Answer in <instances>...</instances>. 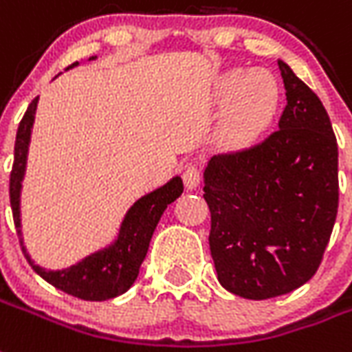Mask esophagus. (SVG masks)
Segmentation results:
<instances>
[{
  "mask_svg": "<svg viewBox=\"0 0 352 352\" xmlns=\"http://www.w3.org/2000/svg\"><path fill=\"white\" fill-rule=\"evenodd\" d=\"M184 184L187 190H195L200 184V168L196 163H189L184 170Z\"/></svg>",
  "mask_w": 352,
  "mask_h": 352,
  "instance_id": "esophagus-1",
  "label": "esophagus"
}]
</instances>
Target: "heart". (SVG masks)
<instances>
[{
	"label": "heart",
	"instance_id": "heart-1",
	"mask_svg": "<svg viewBox=\"0 0 352 352\" xmlns=\"http://www.w3.org/2000/svg\"><path fill=\"white\" fill-rule=\"evenodd\" d=\"M219 102H230L224 132L230 139H248L266 128L279 104V84L266 69H231L217 84Z\"/></svg>",
	"mask_w": 352,
	"mask_h": 352
}]
</instances>
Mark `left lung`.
<instances>
[{
  "instance_id": "1",
  "label": "left lung",
  "mask_w": 352,
  "mask_h": 352,
  "mask_svg": "<svg viewBox=\"0 0 352 352\" xmlns=\"http://www.w3.org/2000/svg\"><path fill=\"white\" fill-rule=\"evenodd\" d=\"M279 130L219 154L204 170L209 248L220 285L246 299L303 287L318 272L338 213V143L318 95L279 60Z\"/></svg>"
}]
</instances>
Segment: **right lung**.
I'll use <instances>...</instances> for the list:
<instances>
[{
	"label": "right lung",
	"instance_id": "add662e5",
	"mask_svg": "<svg viewBox=\"0 0 352 352\" xmlns=\"http://www.w3.org/2000/svg\"><path fill=\"white\" fill-rule=\"evenodd\" d=\"M95 58L97 56H89V60ZM75 65H78V62L69 65L67 69H72ZM38 99L40 97H36L29 104L25 116L18 126L14 165H12V173H10V207H12V217H14L16 231L20 236L21 250L25 253L32 270L42 279L47 280L49 285H53L62 292L84 299V301L113 299L126 292L138 279L139 268H141V263L145 261L157 222L168 204H173L178 196H182L184 182L179 176H174L165 185L146 192L139 200L133 201V206L128 209L121 226H119L116 239L110 244L95 250L67 268H43L31 258L25 244H23V233H21V189H23V178L27 173V157H29V145H31Z\"/></svg>",
	"mask_w": 352,
	"mask_h": 352
}]
</instances>
